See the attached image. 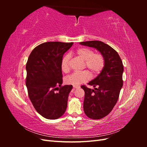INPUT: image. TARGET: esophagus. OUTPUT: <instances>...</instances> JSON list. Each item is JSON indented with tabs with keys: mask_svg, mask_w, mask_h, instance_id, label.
<instances>
[{
	"mask_svg": "<svg viewBox=\"0 0 147 147\" xmlns=\"http://www.w3.org/2000/svg\"><path fill=\"white\" fill-rule=\"evenodd\" d=\"M80 88V86H74V89H76V88Z\"/></svg>",
	"mask_w": 147,
	"mask_h": 147,
	"instance_id": "esophagus-1",
	"label": "esophagus"
}]
</instances>
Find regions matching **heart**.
Segmentation results:
<instances>
[{
    "instance_id": "obj_1",
    "label": "heart",
    "mask_w": 147,
    "mask_h": 147,
    "mask_svg": "<svg viewBox=\"0 0 147 147\" xmlns=\"http://www.w3.org/2000/svg\"><path fill=\"white\" fill-rule=\"evenodd\" d=\"M77 54L80 58L85 61L84 66L90 69L91 72L94 75L99 74L103 69L105 65V59L101 54L94 53L92 50L87 48L78 49ZM69 55H65L62 59L61 68L64 72H67L69 70ZM90 73L88 70H83L82 72H74L67 76L65 78V82L68 84L78 86L90 80Z\"/></svg>"
}]
</instances>
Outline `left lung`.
I'll return each instance as SVG.
<instances>
[{"label": "left lung", "mask_w": 147, "mask_h": 147, "mask_svg": "<svg viewBox=\"0 0 147 147\" xmlns=\"http://www.w3.org/2000/svg\"><path fill=\"white\" fill-rule=\"evenodd\" d=\"M80 44L96 49L104 57L103 69L88 83L94 90L84 85L81 86L84 91V113L91 119H101L111 112L118 99L123 83L122 61L113 48L101 41L82 42Z\"/></svg>", "instance_id": "1"}]
</instances>
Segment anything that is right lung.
Masks as SVG:
<instances>
[{"instance_id": "1", "label": "right lung", "mask_w": 147, "mask_h": 147, "mask_svg": "<svg viewBox=\"0 0 147 147\" xmlns=\"http://www.w3.org/2000/svg\"><path fill=\"white\" fill-rule=\"evenodd\" d=\"M73 44L45 42L35 47L29 56L26 67L28 95L35 109L47 119L59 118L66 110L73 86H61V62L64 54Z\"/></svg>"}]
</instances>
